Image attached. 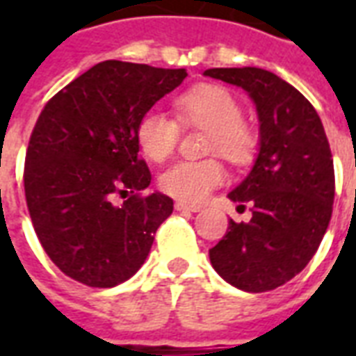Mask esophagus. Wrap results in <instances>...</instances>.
<instances>
[{
    "instance_id": "obj_1",
    "label": "esophagus",
    "mask_w": 356,
    "mask_h": 356,
    "mask_svg": "<svg viewBox=\"0 0 356 356\" xmlns=\"http://www.w3.org/2000/svg\"><path fill=\"white\" fill-rule=\"evenodd\" d=\"M175 211H179V212H200L201 207L188 205V203H184V201H175Z\"/></svg>"
}]
</instances>
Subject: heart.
<instances>
[{"instance_id": "obj_1", "label": "heart", "mask_w": 356, "mask_h": 356, "mask_svg": "<svg viewBox=\"0 0 356 356\" xmlns=\"http://www.w3.org/2000/svg\"><path fill=\"white\" fill-rule=\"evenodd\" d=\"M179 122L184 127L209 129L207 153H218L233 164H248L257 151V136L242 122V107L223 86L197 85L175 99ZM177 120L159 108H151L136 125V142L149 161L162 162L179 142ZM227 172L216 159L179 161L159 177L164 194L184 203H201L212 190L222 186Z\"/></svg>"}]
</instances>
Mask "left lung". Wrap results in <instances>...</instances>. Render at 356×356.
I'll return each mask as SVG.
<instances>
[{
	"label": "left lung",
	"instance_id": "8db88e82",
	"mask_svg": "<svg viewBox=\"0 0 356 356\" xmlns=\"http://www.w3.org/2000/svg\"><path fill=\"white\" fill-rule=\"evenodd\" d=\"M203 75L243 88L259 116V155L229 192L240 207L251 205L253 218L231 220L209 257L229 284L268 292L309 264L329 227L334 201L329 140L309 99L268 70L211 68Z\"/></svg>",
	"mask_w": 356,
	"mask_h": 356
}]
</instances>
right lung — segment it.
<instances>
[{
  "label": "right lung",
  "mask_w": 356,
  "mask_h": 356,
  "mask_svg": "<svg viewBox=\"0 0 356 356\" xmlns=\"http://www.w3.org/2000/svg\"><path fill=\"white\" fill-rule=\"evenodd\" d=\"M186 75L105 60L57 92L36 120L25 155L27 209L47 257L75 281H127L173 212L172 197L142 194L151 173L138 156L136 125Z\"/></svg>",
  "instance_id": "1"
}]
</instances>
